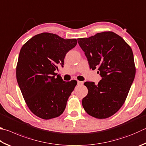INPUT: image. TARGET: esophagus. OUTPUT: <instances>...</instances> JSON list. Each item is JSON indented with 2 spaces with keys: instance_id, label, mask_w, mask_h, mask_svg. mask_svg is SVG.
Here are the masks:
<instances>
[{
  "instance_id": "1",
  "label": "esophagus",
  "mask_w": 146,
  "mask_h": 146,
  "mask_svg": "<svg viewBox=\"0 0 146 146\" xmlns=\"http://www.w3.org/2000/svg\"><path fill=\"white\" fill-rule=\"evenodd\" d=\"M77 84H78V86H82V85L84 84V82H82V81H78V82H77Z\"/></svg>"
}]
</instances>
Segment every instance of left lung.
<instances>
[{
    "mask_svg": "<svg viewBox=\"0 0 146 146\" xmlns=\"http://www.w3.org/2000/svg\"><path fill=\"white\" fill-rule=\"evenodd\" d=\"M78 43L88 60L90 69H98V84L86 82L88 94L82 106L89 115L106 119L120 109L135 76L133 52L126 42L113 32L97 33Z\"/></svg>",
    "mask_w": 146,
    "mask_h": 146,
    "instance_id": "8db88e82",
    "label": "left lung"
}]
</instances>
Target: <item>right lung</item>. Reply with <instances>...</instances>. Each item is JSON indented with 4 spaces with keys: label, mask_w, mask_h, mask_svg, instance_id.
<instances>
[{
    "label": "right lung",
    "mask_w": 146,
    "mask_h": 146,
    "mask_svg": "<svg viewBox=\"0 0 146 146\" xmlns=\"http://www.w3.org/2000/svg\"><path fill=\"white\" fill-rule=\"evenodd\" d=\"M76 39H64L43 33L34 36L20 50L17 79L23 98L34 115L43 119L59 117L77 82H66L55 71L63 67L66 54L73 48Z\"/></svg>",
    "instance_id": "1"
}]
</instances>
